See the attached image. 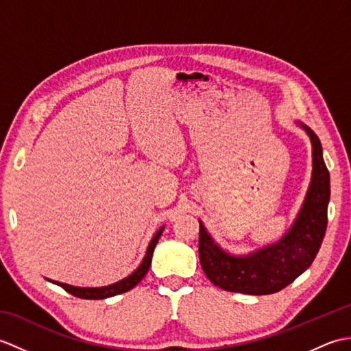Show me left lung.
<instances>
[{
	"label": "left lung",
	"mask_w": 351,
	"mask_h": 351,
	"mask_svg": "<svg viewBox=\"0 0 351 351\" xmlns=\"http://www.w3.org/2000/svg\"><path fill=\"white\" fill-rule=\"evenodd\" d=\"M312 145V175L303 205L293 225L279 241L245 255H234L214 241L199 220V259L206 278L230 293L273 294L294 282L314 263L327 226L330 176L317 134L297 121Z\"/></svg>",
	"instance_id": "obj_1"
}]
</instances>
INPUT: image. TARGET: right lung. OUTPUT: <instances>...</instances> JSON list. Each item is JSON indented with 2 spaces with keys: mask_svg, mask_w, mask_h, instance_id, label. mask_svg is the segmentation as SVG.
Segmentation results:
<instances>
[{
  "mask_svg": "<svg viewBox=\"0 0 351 351\" xmlns=\"http://www.w3.org/2000/svg\"><path fill=\"white\" fill-rule=\"evenodd\" d=\"M164 230V226L160 228L158 230H156L155 235L152 237L151 243H149L147 245V250H146V255L143 258V261H141L140 265L134 270L130 276H126L125 279L119 280L116 283H111V285H107V287H98V288H83V287H73V285H68V283H63V282H57V280H51L48 278H45L47 280L56 283V285L62 287L63 289L68 291L69 294L75 295V297H80V299H88V300H101V299H107V297H113V295H117V294H122V293H126V291L132 289L134 287L137 285V283L145 278V274L147 273L149 267H151V263H152V255H154V249L156 243H158L160 237L162 234Z\"/></svg>",
  "mask_w": 351,
  "mask_h": 351,
  "instance_id": "obj_1",
  "label": "right lung"
}]
</instances>
